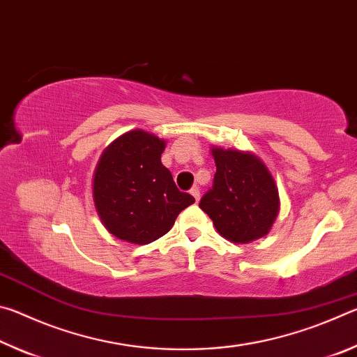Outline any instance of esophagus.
Masks as SVG:
<instances>
[{
	"label": "esophagus",
	"instance_id": "obj_1",
	"mask_svg": "<svg viewBox=\"0 0 357 357\" xmlns=\"http://www.w3.org/2000/svg\"><path fill=\"white\" fill-rule=\"evenodd\" d=\"M190 193H192V197L193 198H195V200L198 202V200H200V189H198V187L195 185V187H192V189H190Z\"/></svg>",
	"mask_w": 357,
	"mask_h": 357
}]
</instances>
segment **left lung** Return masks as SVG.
<instances>
[{"label":"left lung","instance_id":"obj_1","mask_svg":"<svg viewBox=\"0 0 357 357\" xmlns=\"http://www.w3.org/2000/svg\"><path fill=\"white\" fill-rule=\"evenodd\" d=\"M215 174L200 208L223 238L247 244L264 236L279 213V190L258 157L213 148Z\"/></svg>","mask_w":357,"mask_h":357}]
</instances>
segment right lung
I'll return each instance as SVG.
<instances>
[{
    "instance_id": "obj_1",
    "label": "right lung",
    "mask_w": 357,
    "mask_h": 357,
    "mask_svg": "<svg viewBox=\"0 0 357 357\" xmlns=\"http://www.w3.org/2000/svg\"><path fill=\"white\" fill-rule=\"evenodd\" d=\"M165 142L143 130L114 140L94 174V203L105 228L132 244H149L173 227L181 211L195 202L181 192L160 154Z\"/></svg>"
}]
</instances>
